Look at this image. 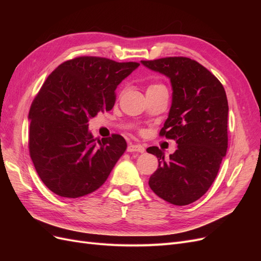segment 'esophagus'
Instances as JSON below:
<instances>
[{
  "label": "esophagus",
  "mask_w": 261,
  "mask_h": 261,
  "mask_svg": "<svg viewBox=\"0 0 261 261\" xmlns=\"http://www.w3.org/2000/svg\"><path fill=\"white\" fill-rule=\"evenodd\" d=\"M127 151L128 152H140V153H143L145 151V147L141 146V145H138V144H128Z\"/></svg>",
  "instance_id": "1"
}]
</instances>
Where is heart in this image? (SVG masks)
Listing matches in <instances>:
<instances>
[{
    "label": "heart",
    "mask_w": 261,
    "mask_h": 261,
    "mask_svg": "<svg viewBox=\"0 0 261 261\" xmlns=\"http://www.w3.org/2000/svg\"><path fill=\"white\" fill-rule=\"evenodd\" d=\"M159 88H165V87L162 85V84H151V85H149V87H148V89H147V91L148 90H154V89H159Z\"/></svg>",
    "instance_id": "1"
}]
</instances>
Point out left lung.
Here are the masks:
<instances>
[{
	"instance_id": "8db88e82",
	"label": "left lung",
	"mask_w": 261,
	"mask_h": 261,
	"mask_svg": "<svg viewBox=\"0 0 261 261\" xmlns=\"http://www.w3.org/2000/svg\"><path fill=\"white\" fill-rule=\"evenodd\" d=\"M141 63L170 78L172 106L159 135L177 144L176 151L168 159L158 147L147 149L159 161L149 186L165 201L186 206L207 193L226 153V93L215 75L189 58L170 57Z\"/></svg>"
}]
</instances>
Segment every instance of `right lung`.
Here are the masks:
<instances>
[{"label":"right lung","instance_id":"right-lung-1","mask_svg":"<svg viewBox=\"0 0 261 261\" xmlns=\"http://www.w3.org/2000/svg\"><path fill=\"white\" fill-rule=\"evenodd\" d=\"M139 66L100 57H77L48 76L29 111V153L44 185L66 198L103 185L126 150L125 139L93 138L88 120L112 110L115 89Z\"/></svg>","mask_w":261,"mask_h":261}]
</instances>
